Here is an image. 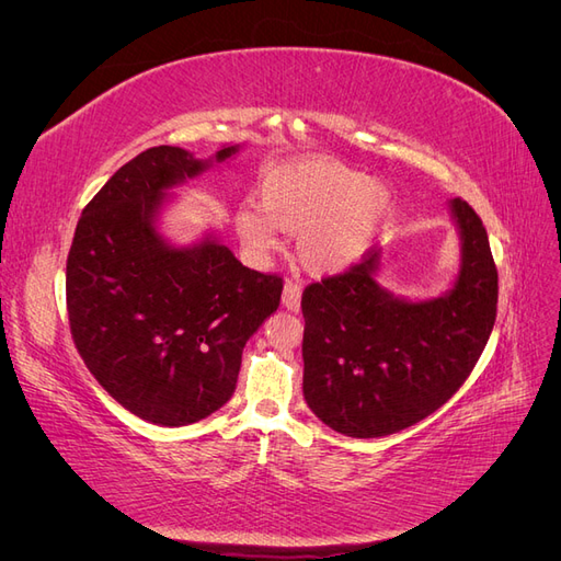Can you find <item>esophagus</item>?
<instances>
[{
	"label": "esophagus",
	"instance_id": "34e87169",
	"mask_svg": "<svg viewBox=\"0 0 561 561\" xmlns=\"http://www.w3.org/2000/svg\"><path fill=\"white\" fill-rule=\"evenodd\" d=\"M283 307L287 311H299L301 307V285L295 280H287L283 287Z\"/></svg>",
	"mask_w": 561,
	"mask_h": 561
}]
</instances>
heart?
Returning a JSON list of instances; mask_svg holds the SVG:
<instances>
[{"mask_svg":"<svg viewBox=\"0 0 561 561\" xmlns=\"http://www.w3.org/2000/svg\"><path fill=\"white\" fill-rule=\"evenodd\" d=\"M260 208L236 213V231L252 257L280 248L278 229L297 233V257L316 276L358 264L393 215L388 184L332 159L285 161L264 173Z\"/></svg>","mask_w":561,"mask_h":561,"instance_id":"obj_1","label":"heart"}]
</instances>
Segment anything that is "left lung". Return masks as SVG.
<instances>
[{
  "mask_svg": "<svg viewBox=\"0 0 561 561\" xmlns=\"http://www.w3.org/2000/svg\"><path fill=\"white\" fill-rule=\"evenodd\" d=\"M447 208L461 241L447 293H390L379 283L383 250L304 290V400L332 431L367 439L414 426L482 355L496 320V264L478 213L463 198Z\"/></svg>",
  "mask_w": 561,
  "mask_h": 561,
  "instance_id": "8db88e82",
  "label": "left lung"
}]
</instances>
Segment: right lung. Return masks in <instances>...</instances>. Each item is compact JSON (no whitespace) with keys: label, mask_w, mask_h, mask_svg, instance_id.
I'll list each match as a JSON object with an SVG mask.
<instances>
[{"label":"right lung","mask_w":561,"mask_h":561,"mask_svg":"<svg viewBox=\"0 0 561 561\" xmlns=\"http://www.w3.org/2000/svg\"><path fill=\"white\" fill-rule=\"evenodd\" d=\"M239 149L142 151L83 208L67 254L79 355L118 404L157 426H190L227 404L245 342L280 304L283 280L243 266L215 231L175 245L159 229L178 186Z\"/></svg>","instance_id":"add662e5"}]
</instances>
